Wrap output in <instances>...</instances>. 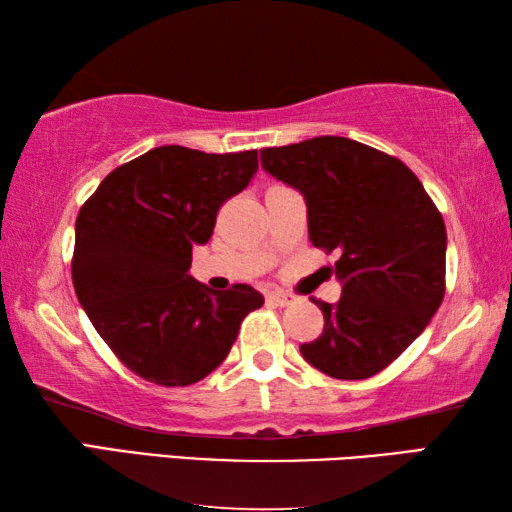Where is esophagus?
Returning a JSON list of instances; mask_svg holds the SVG:
<instances>
[{
  "label": "esophagus",
  "mask_w": 512,
  "mask_h": 512,
  "mask_svg": "<svg viewBox=\"0 0 512 512\" xmlns=\"http://www.w3.org/2000/svg\"><path fill=\"white\" fill-rule=\"evenodd\" d=\"M268 298H271V302H275L277 307H289V305H293V302L298 300V298L293 296V293H289V291H273Z\"/></svg>",
  "instance_id": "34e87169"
}]
</instances>
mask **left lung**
<instances>
[{"mask_svg":"<svg viewBox=\"0 0 512 512\" xmlns=\"http://www.w3.org/2000/svg\"><path fill=\"white\" fill-rule=\"evenodd\" d=\"M262 169L302 194L311 244L341 250V298L316 302L323 334L302 357L336 379H366L418 339L445 296V221L404 162L348 137L264 149Z\"/></svg>","mask_w":512,"mask_h":512,"instance_id":"8db88e82","label":"left lung"}]
</instances>
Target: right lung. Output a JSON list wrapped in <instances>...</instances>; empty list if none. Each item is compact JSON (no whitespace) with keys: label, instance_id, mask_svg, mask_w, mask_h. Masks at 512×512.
<instances>
[{"label":"right lung","instance_id":"right-lung-1","mask_svg":"<svg viewBox=\"0 0 512 512\" xmlns=\"http://www.w3.org/2000/svg\"><path fill=\"white\" fill-rule=\"evenodd\" d=\"M257 151L158 146L103 178L76 219L72 280L81 307L135 375L189 386L219 368L241 320L264 305L250 284L212 291L189 275L216 212L257 173Z\"/></svg>","mask_w":512,"mask_h":512}]
</instances>
